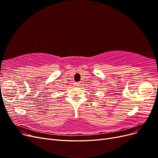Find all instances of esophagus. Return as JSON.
<instances>
[{
	"label": "esophagus",
	"mask_w": 158,
	"mask_h": 158,
	"mask_svg": "<svg viewBox=\"0 0 158 158\" xmlns=\"http://www.w3.org/2000/svg\"><path fill=\"white\" fill-rule=\"evenodd\" d=\"M76 87H79L80 85V82H75L74 84Z\"/></svg>",
	"instance_id": "esophagus-1"
}]
</instances>
